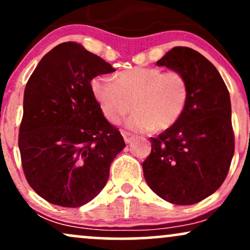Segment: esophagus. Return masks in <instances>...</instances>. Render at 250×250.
<instances>
[{"label": "esophagus", "mask_w": 250, "mask_h": 250, "mask_svg": "<svg viewBox=\"0 0 250 250\" xmlns=\"http://www.w3.org/2000/svg\"><path fill=\"white\" fill-rule=\"evenodd\" d=\"M122 136H123V139H125V143H130L134 139V135L128 133V131H122Z\"/></svg>", "instance_id": "esophagus-1"}]
</instances>
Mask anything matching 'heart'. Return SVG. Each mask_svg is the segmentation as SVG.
<instances>
[{
  "label": "heart",
  "mask_w": 250,
  "mask_h": 250,
  "mask_svg": "<svg viewBox=\"0 0 250 250\" xmlns=\"http://www.w3.org/2000/svg\"><path fill=\"white\" fill-rule=\"evenodd\" d=\"M91 93L102 115L119 123L135 109L127 127L135 131H163L176 125L189 100L187 77L176 70L156 67H135L115 76L91 80ZM133 104H131V102Z\"/></svg>",
  "instance_id": "heart-1"
}]
</instances>
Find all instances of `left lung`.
I'll return each mask as SVG.
<instances>
[{
  "mask_svg": "<svg viewBox=\"0 0 250 250\" xmlns=\"http://www.w3.org/2000/svg\"><path fill=\"white\" fill-rule=\"evenodd\" d=\"M156 64L187 77L189 100L176 125L150 137L143 175L161 199L194 205L221 187L234 156L229 91L213 63L191 48L175 47Z\"/></svg>",
  "mask_w": 250,
  "mask_h": 250,
  "instance_id": "left-lung-1",
  "label": "left lung"
}]
</instances>
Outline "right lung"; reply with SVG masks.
I'll return each instance as SVG.
<instances>
[{"label":"right lung","mask_w":250,"mask_h":250,"mask_svg":"<svg viewBox=\"0 0 250 250\" xmlns=\"http://www.w3.org/2000/svg\"><path fill=\"white\" fill-rule=\"evenodd\" d=\"M113 71L81 44L64 42L28 80L19 134L22 168L30 187L53 205L77 208L95 199L125 147L90 88L94 77Z\"/></svg>","instance_id":"1"}]
</instances>
